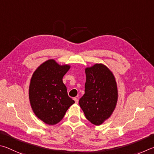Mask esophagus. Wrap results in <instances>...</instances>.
<instances>
[{
	"instance_id": "esophagus-1",
	"label": "esophagus",
	"mask_w": 154,
	"mask_h": 154,
	"mask_svg": "<svg viewBox=\"0 0 154 154\" xmlns=\"http://www.w3.org/2000/svg\"><path fill=\"white\" fill-rule=\"evenodd\" d=\"M74 101H75V103H79V99H78L77 98H74Z\"/></svg>"
}]
</instances>
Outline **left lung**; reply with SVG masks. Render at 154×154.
Returning a JSON list of instances; mask_svg holds the SVG:
<instances>
[{
    "label": "left lung",
    "mask_w": 154,
    "mask_h": 154,
    "mask_svg": "<svg viewBox=\"0 0 154 154\" xmlns=\"http://www.w3.org/2000/svg\"><path fill=\"white\" fill-rule=\"evenodd\" d=\"M85 95L79 100L87 119L95 125L107 120L116 106L118 89L112 72L103 64L85 69Z\"/></svg>",
    "instance_id": "left-lung-1"
}]
</instances>
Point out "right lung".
Instances as JSON below:
<instances>
[{
  "label": "right lung",
  "instance_id": "obj_1",
  "mask_svg": "<svg viewBox=\"0 0 154 154\" xmlns=\"http://www.w3.org/2000/svg\"><path fill=\"white\" fill-rule=\"evenodd\" d=\"M69 68L68 65L60 66L49 59L40 65L32 75L29 87L31 107L35 115L47 125L60 122L74 103L62 80Z\"/></svg>",
  "mask_w": 154,
  "mask_h": 154
}]
</instances>
